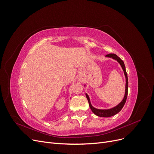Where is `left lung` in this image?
I'll list each match as a JSON object with an SVG mask.
<instances>
[{
	"label": "left lung",
	"instance_id": "8db88e82",
	"mask_svg": "<svg viewBox=\"0 0 154 154\" xmlns=\"http://www.w3.org/2000/svg\"><path fill=\"white\" fill-rule=\"evenodd\" d=\"M106 57H110L112 58L115 60H117V61L120 63L121 66H122V67L124 71V74L126 78V87H125V94L124 96V98L122 100V101L121 103L118 105L114 107V108H112L110 109H107V110H100V109H95L94 107H93L91 104V101H90V99L88 96L86 94V97L87 98V100L88 101V104H89V106L91 109V110L93 112V113L94 114H96L97 116H100V117H104V118H108V117H110V116H112L116 115V114H118L119 112L122 109V108L123 107L126 100H127V95H128V76H127V71H126V69H125V64L123 60L121 59L119 57H118L117 55L114 53H110L106 55Z\"/></svg>",
	"mask_w": 154,
	"mask_h": 154
}]
</instances>
